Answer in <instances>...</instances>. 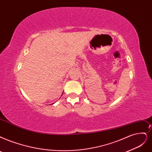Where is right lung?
Returning <instances> with one entry per match:
<instances>
[{
    "mask_svg": "<svg viewBox=\"0 0 152 152\" xmlns=\"http://www.w3.org/2000/svg\"><path fill=\"white\" fill-rule=\"evenodd\" d=\"M53 103H52V104H53Z\"/></svg>",
    "mask_w": 152,
    "mask_h": 152,
    "instance_id": "obj_1",
    "label": "right lung"
}]
</instances>
